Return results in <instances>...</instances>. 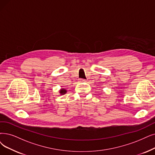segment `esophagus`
Listing matches in <instances>:
<instances>
[{
  "label": "esophagus",
  "instance_id": "34e87169",
  "mask_svg": "<svg viewBox=\"0 0 155 155\" xmlns=\"http://www.w3.org/2000/svg\"><path fill=\"white\" fill-rule=\"evenodd\" d=\"M79 81L81 83H83V82H86V79H79Z\"/></svg>",
  "mask_w": 155,
  "mask_h": 155
}]
</instances>
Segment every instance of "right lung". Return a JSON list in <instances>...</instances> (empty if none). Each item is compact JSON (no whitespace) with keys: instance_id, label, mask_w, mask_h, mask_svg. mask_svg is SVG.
I'll return each instance as SVG.
<instances>
[{"instance_id":"obj_1","label":"right lung","mask_w":155,"mask_h":155,"mask_svg":"<svg viewBox=\"0 0 155 155\" xmlns=\"http://www.w3.org/2000/svg\"><path fill=\"white\" fill-rule=\"evenodd\" d=\"M59 93H60V94L61 95H64V94H65L66 93H67V90L65 89V88H61V89L59 90Z\"/></svg>"}]
</instances>
